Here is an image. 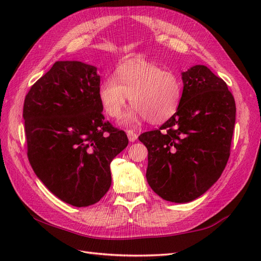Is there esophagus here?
Masks as SVG:
<instances>
[{"label":"esophagus","mask_w":261,"mask_h":261,"mask_svg":"<svg viewBox=\"0 0 261 261\" xmlns=\"http://www.w3.org/2000/svg\"><path fill=\"white\" fill-rule=\"evenodd\" d=\"M126 133H127V137H128V140L130 141V143H134V141H135L138 138V134L135 133L134 130H132V129L127 130Z\"/></svg>","instance_id":"1"}]
</instances>
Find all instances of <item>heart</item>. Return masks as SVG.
<instances>
[{
  "mask_svg": "<svg viewBox=\"0 0 261 261\" xmlns=\"http://www.w3.org/2000/svg\"><path fill=\"white\" fill-rule=\"evenodd\" d=\"M181 93L183 85L176 74L152 63L135 61L117 66L113 80L100 84L98 99L108 116L118 118L129 97L134 107L123 116L122 125H134L146 118L160 124L177 111Z\"/></svg>",
  "mask_w": 261,
  "mask_h": 261,
  "instance_id": "obj_1",
  "label": "heart"
}]
</instances>
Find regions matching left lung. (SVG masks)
<instances>
[{"mask_svg":"<svg viewBox=\"0 0 261 261\" xmlns=\"http://www.w3.org/2000/svg\"><path fill=\"white\" fill-rule=\"evenodd\" d=\"M177 111L139 140L148 149L146 177L164 200L193 201L216 183L227 163L236 107L226 84L204 65L181 73Z\"/></svg>","mask_w":261,"mask_h":261,"instance_id":"1","label":"left lung"}]
</instances>
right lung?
Masks as SVG:
<instances>
[{
	"label": "right lung",
	"instance_id": "obj_1",
	"mask_svg": "<svg viewBox=\"0 0 261 261\" xmlns=\"http://www.w3.org/2000/svg\"><path fill=\"white\" fill-rule=\"evenodd\" d=\"M97 67L58 61L23 102L28 159L49 191L74 207L98 202L111 186L110 164L128 145L105 122Z\"/></svg>",
	"mask_w": 261,
	"mask_h": 261
}]
</instances>
